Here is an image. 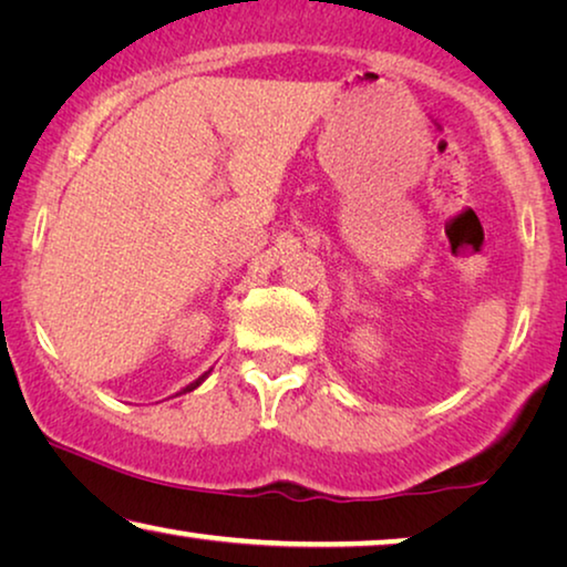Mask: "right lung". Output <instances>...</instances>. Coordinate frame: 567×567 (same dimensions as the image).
I'll use <instances>...</instances> for the list:
<instances>
[{
    "instance_id": "right-lung-1",
    "label": "right lung",
    "mask_w": 567,
    "mask_h": 567,
    "mask_svg": "<svg viewBox=\"0 0 567 567\" xmlns=\"http://www.w3.org/2000/svg\"><path fill=\"white\" fill-rule=\"evenodd\" d=\"M210 371H214V369H208V371H203V374L196 379V382H190L188 386H183V390L181 392H177V394H185V392H193V390H198V386L203 384V382H206V379H208V374H210Z\"/></svg>"
}]
</instances>
